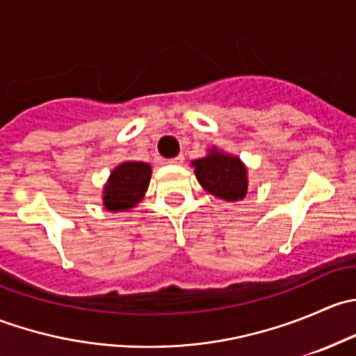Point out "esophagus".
I'll return each instance as SVG.
<instances>
[{"instance_id":"esophagus-1","label":"esophagus","mask_w":356,"mask_h":356,"mask_svg":"<svg viewBox=\"0 0 356 356\" xmlns=\"http://www.w3.org/2000/svg\"><path fill=\"white\" fill-rule=\"evenodd\" d=\"M168 163H170V165H182V163H184V155L170 158V160H168Z\"/></svg>"}]
</instances>
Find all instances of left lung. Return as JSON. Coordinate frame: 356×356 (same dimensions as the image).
I'll use <instances>...</instances> for the list:
<instances>
[{
	"mask_svg": "<svg viewBox=\"0 0 356 356\" xmlns=\"http://www.w3.org/2000/svg\"><path fill=\"white\" fill-rule=\"evenodd\" d=\"M200 186L211 196L224 201H241L246 196L248 167L232 153L211 146L207 155L191 161Z\"/></svg>",
	"mask_w": 356,
	"mask_h": 356,
	"instance_id": "1",
	"label": "left lung"
}]
</instances>
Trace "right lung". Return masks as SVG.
I'll return each instance as SVG.
<instances>
[{"instance_id": "obj_1", "label": "right lung", "mask_w": 356, "mask_h": 356, "mask_svg": "<svg viewBox=\"0 0 356 356\" xmlns=\"http://www.w3.org/2000/svg\"><path fill=\"white\" fill-rule=\"evenodd\" d=\"M152 181V165L145 161H122L103 186V207L111 213L129 211L138 207L148 191Z\"/></svg>"}]
</instances>
